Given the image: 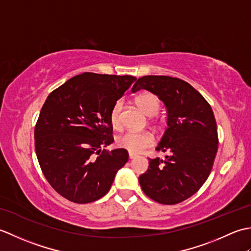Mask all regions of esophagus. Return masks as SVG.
Instances as JSON below:
<instances>
[{"label": "esophagus", "mask_w": 251, "mask_h": 251, "mask_svg": "<svg viewBox=\"0 0 251 251\" xmlns=\"http://www.w3.org/2000/svg\"><path fill=\"white\" fill-rule=\"evenodd\" d=\"M135 157H136L135 154H131V153H129V159H134Z\"/></svg>", "instance_id": "34e87169"}]
</instances>
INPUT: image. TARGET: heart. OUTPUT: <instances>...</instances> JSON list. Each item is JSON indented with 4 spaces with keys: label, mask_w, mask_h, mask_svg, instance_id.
<instances>
[{
    "label": "heart",
    "mask_w": 251,
    "mask_h": 251,
    "mask_svg": "<svg viewBox=\"0 0 251 251\" xmlns=\"http://www.w3.org/2000/svg\"><path fill=\"white\" fill-rule=\"evenodd\" d=\"M136 104L143 114L153 116L159 109V101L152 93H143L136 99ZM123 109V101L117 100L110 111V123L114 129L119 130L122 127L121 112ZM154 138L149 132H126L116 139V145L131 154H139L146 149L153 146Z\"/></svg>",
    "instance_id": "b5f03b06"
}]
</instances>
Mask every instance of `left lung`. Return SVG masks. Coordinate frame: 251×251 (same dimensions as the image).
<instances>
[{"label":"left lung","mask_w":251,"mask_h":251,"mask_svg":"<svg viewBox=\"0 0 251 251\" xmlns=\"http://www.w3.org/2000/svg\"><path fill=\"white\" fill-rule=\"evenodd\" d=\"M140 89L156 95L166 106L168 127L156 151L170 154L165 159L149 158L139 183L153 201L178 204L195 194L209 177L218 151L214 112L194 87L177 77L142 76L131 92Z\"/></svg>","instance_id":"8db88e82"}]
</instances>
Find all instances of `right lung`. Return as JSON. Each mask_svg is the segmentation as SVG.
Returning a JSON list of instances; mask_svg holds the SVG:
<instances>
[{"mask_svg":"<svg viewBox=\"0 0 251 251\" xmlns=\"http://www.w3.org/2000/svg\"><path fill=\"white\" fill-rule=\"evenodd\" d=\"M131 75L85 72L51 92L34 129L42 172L57 193L77 204L108 193L128 152L101 150L113 142L110 111L131 84Z\"/></svg>","mask_w":251,"mask_h":251,"instance_id":"right-lung-1","label":"right lung"}]
</instances>
